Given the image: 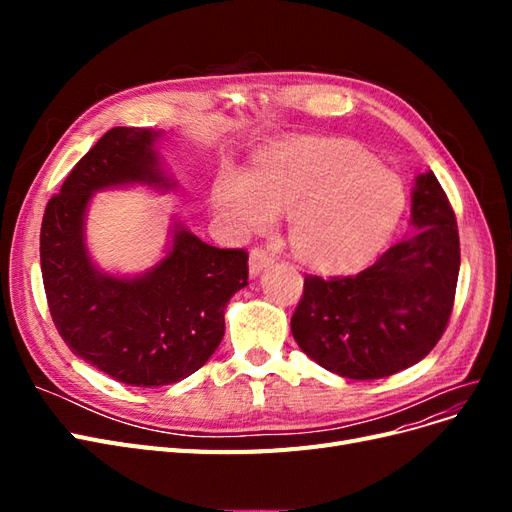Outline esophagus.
Segmentation results:
<instances>
[{
    "label": "esophagus",
    "instance_id": "1",
    "mask_svg": "<svg viewBox=\"0 0 512 512\" xmlns=\"http://www.w3.org/2000/svg\"><path fill=\"white\" fill-rule=\"evenodd\" d=\"M273 265V256L265 250H252L250 252V275L252 277H258L262 271L269 269Z\"/></svg>",
    "mask_w": 512,
    "mask_h": 512
}]
</instances>
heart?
<instances>
[{"mask_svg":"<svg viewBox=\"0 0 512 512\" xmlns=\"http://www.w3.org/2000/svg\"><path fill=\"white\" fill-rule=\"evenodd\" d=\"M211 203L235 232H262L290 213L294 254L320 271L363 267L389 243L406 207L399 179L369 153L331 138L262 149L252 173L226 166Z\"/></svg>","mask_w":512,"mask_h":512,"instance_id":"1","label":"heart"}]
</instances>
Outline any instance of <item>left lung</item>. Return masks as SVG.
<instances>
[{"label":"left lung","mask_w":512,"mask_h":512,"mask_svg":"<svg viewBox=\"0 0 512 512\" xmlns=\"http://www.w3.org/2000/svg\"><path fill=\"white\" fill-rule=\"evenodd\" d=\"M410 226L359 275H307L294 309V342L320 367L350 380H378L433 350L453 312L459 235L436 175H416Z\"/></svg>","instance_id":"obj_1"}]
</instances>
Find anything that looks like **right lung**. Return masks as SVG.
<instances>
[{
    "label": "right lung",
    "instance_id": "add662e5",
    "mask_svg": "<svg viewBox=\"0 0 512 512\" xmlns=\"http://www.w3.org/2000/svg\"><path fill=\"white\" fill-rule=\"evenodd\" d=\"M151 128H113L91 147L46 205L40 265L46 301L68 348L117 382L164 386L192 376L218 350L230 297L247 286V254L200 241L173 218L166 254L138 275L102 271L87 250L85 224L96 192H168Z\"/></svg>",
    "mask_w": 512,
    "mask_h": 512
}]
</instances>
